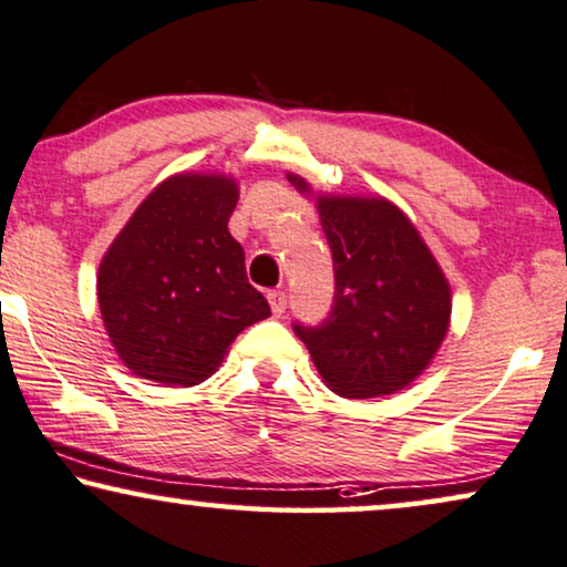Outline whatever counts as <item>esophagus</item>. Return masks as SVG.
I'll use <instances>...</instances> for the list:
<instances>
[{
	"mask_svg": "<svg viewBox=\"0 0 567 567\" xmlns=\"http://www.w3.org/2000/svg\"><path fill=\"white\" fill-rule=\"evenodd\" d=\"M267 300H269V306H272L275 316L285 313V308H287V292L285 290H269Z\"/></svg>",
	"mask_w": 567,
	"mask_h": 567,
	"instance_id": "1",
	"label": "esophagus"
}]
</instances>
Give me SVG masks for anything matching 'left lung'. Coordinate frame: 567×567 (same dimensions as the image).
<instances>
[{"mask_svg":"<svg viewBox=\"0 0 567 567\" xmlns=\"http://www.w3.org/2000/svg\"><path fill=\"white\" fill-rule=\"evenodd\" d=\"M290 182L308 193L300 177ZM318 215L333 259V306L321 323L295 321L292 329L333 393H395L440 349L452 313L450 285L395 205L321 197Z\"/></svg>","mask_w":567,"mask_h":567,"instance_id":"obj_1","label":"left lung"}]
</instances>
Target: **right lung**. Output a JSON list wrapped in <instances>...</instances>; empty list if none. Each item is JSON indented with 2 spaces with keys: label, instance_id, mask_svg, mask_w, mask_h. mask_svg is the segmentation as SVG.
Returning a JSON list of instances; mask_svg holds the SVG:
<instances>
[{
  "label": "right lung",
  "instance_id": "add662e5",
  "mask_svg": "<svg viewBox=\"0 0 567 567\" xmlns=\"http://www.w3.org/2000/svg\"><path fill=\"white\" fill-rule=\"evenodd\" d=\"M234 179L179 174L141 203L100 265L97 298L121 360L138 378L197 385L269 302L228 234Z\"/></svg>",
  "mask_w": 567,
  "mask_h": 567
}]
</instances>
